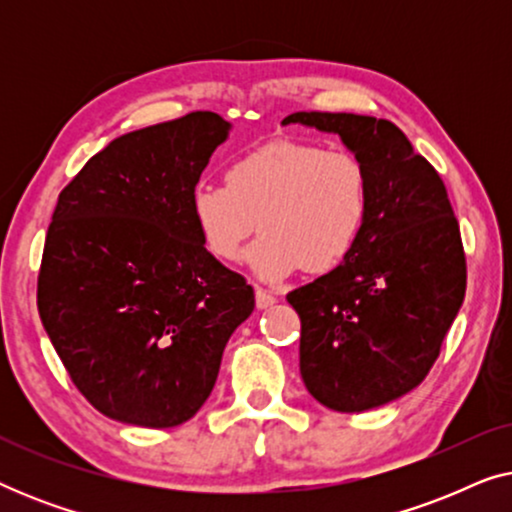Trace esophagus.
<instances>
[{"label": "esophagus", "mask_w": 512, "mask_h": 512, "mask_svg": "<svg viewBox=\"0 0 512 512\" xmlns=\"http://www.w3.org/2000/svg\"><path fill=\"white\" fill-rule=\"evenodd\" d=\"M275 303H277V298L272 296L270 291L256 289V307H258V310H268V307H272Z\"/></svg>", "instance_id": "obj_1"}]
</instances>
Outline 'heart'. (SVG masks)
<instances>
[{"instance_id": "heart-1", "label": "heart", "mask_w": 512, "mask_h": 512, "mask_svg": "<svg viewBox=\"0 0 512 512\" xmlns=\"http://www.w3.org/2000/svg\"><path fill=\"white\" fill-rule=\"evenodd\" d=\"M370 214V179L347 149H324L305 139H275L226 170V184L195 181L188 216L202 247L221 263H237L249 237L251 268L265 282L303 268L326 275L352 256Z\"/></svg>"}]
</instances>
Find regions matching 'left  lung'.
<instances>
[{
  "mask_svg": "<svg viewBox=\"0 0 512 512\" xmlns=\"http://www.w3.org/2000/svg\"><path fill=\"white\" fill-rule=\"evenodd\" d=\"M286 123L335 132L363 160L370 214L340 268L291 291L300 375L326 408L363 412L429 375L466 293V256L440 174L391 121L296 111Z\"/></svg>",
  "mask_w": 512,
  "mask_h": 512,
  "instance_id": "left-lung-1",
  "label": "left lung"
}]
</instances>
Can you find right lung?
<instances>
[{"label":"right lung","mask_w":512,"mask_h":512,"mask_svg":"<svg viewBox=\"0 0 512 512\" xmlns=\"http://www.w3.org/2000/svg\"><path fill=\"white\" fill-rule=\"evenodd\" d=\"M228 130L214 111H193L128 132L55 205L39 317L76 389L116 422H188L254 312V289L207 254L188 216V191Z\"/></svg>","instance_id":"obj_1"}]
</instances>
